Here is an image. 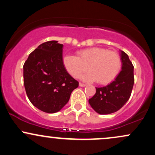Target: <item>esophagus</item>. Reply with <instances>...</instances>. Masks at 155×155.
<instances>
[{"mask_svg": "<svg viewBox=\"0 0 155 155\" xmlns=\"http://www.w3.org/2000/svg\"><path fill=\"white\" fill-rule=\"evenodd\" d=\"M79 86L80 87H85V86H86V84H83V83L80 82L79 83Z\"/></svg>", "mask_w": 155, "mask_h": 155, "instance_id": "1", "label": "esophagus"}]
</instances>
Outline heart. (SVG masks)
<instances>
[{"instance_id": "heart-1", "label": "heart", "mask_w": 155, "mask_h": 155, "mask_svg": "<svg viewBox=\"0 0 155 155\" xmlns=\"http://www.w3.org/2000/svg\"><path fill=\"white\" fill-rule=\"evenodd\" d=\"M76 54L77 57L67 54L63 58L64 67L73 77H80L88 68L90 72L83 76L84 81H97L100 84L106 85L120 74L122 60L116 51L95 47L81 49Z\"/></svg>"}]
</instances>
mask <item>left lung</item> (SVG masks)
I'll use <instances>...</instances> for the list:
<instances>
[{
  "mask_svg": "<svg viewBox=\"0 0 155 155\" xmlns=\"http://www.w3.org/2000/svg\"><path fill=\"white\" fill-rule=\"evenodd\" d=\"M122 71L107 86L96 87V92L89 99V104L97 113L109 114L120 110L130 97L134 84L132 63L128 55L121 51Z\"/></svg>",
  "mask_w": 155,
  "mask_h": 155,
  "instance_id": "left-lung-1",
  "label": "left lung"
}]
</instances>
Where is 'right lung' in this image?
<instances>
[{
	"label": "right lung",
	"mask_w": 155,
	"mask_h": 155,
	"mask_svg": "<svg viewBox=\"0 0 155 155\" xmlns=\"http://www.w3.org/2000/svg\"><path fill=\"white\" fill-rule=\"evenodd\" d=\"M63 44L49 41L32 51L23 65L26 94L31 104L46 113H56L68 102L79 82L63 63Z\"/></svg>",
	"instance_id": "obj_1"
}]
</instances>
